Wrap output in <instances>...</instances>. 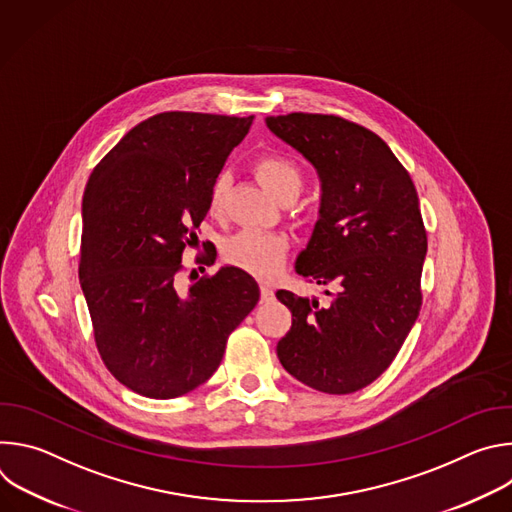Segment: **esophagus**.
I'll return each mask as SVG.
<instances>
[{
  "instance_id": "1",
  "label": "esophagus",
  "mask_w": 512,
  "mask_h": 512,
  "mask_svg": "<svg viewBox=\"0 0 512 512\" xmlns=\"http://www.w3.org/2000/svg\"><path fill=\"white\" fill-rule=\"evenodd\" d=\"M275 298V291L269 283H261V302H271Z\"/></svg>"
}]
</instances>
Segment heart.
Returning <instances> with one entry per match:
<instances>
[{
	"mask_svg": "<svg viewBox=\"0 0 512 512\" xmlns=\"http://www.w3.org/2000/svg\"><path fill=\"white\" fill-rule=\"evenodd\" d=\"M257 176L263 186L279 200L298 198L304 188L302 170L283 156H263L257 160ZM231 178L227 172H221L208 192V210L210 214H221L225 206V198L229 192ZM285 253V241L275 235H265L259 231H243L235 235L225 249V257L229 263L245 269L251 275L267 277L271 275Z\"/></svg>",
	"mask_w": 512,
	"mask_h": 512,
	"instance_id": "heart-1",
	"label": "heart"
}]
</instances>
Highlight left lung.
Returning <instances> with one entry per match:
<instances>
[{
	"label": "left lung",
	"instance_id": "1",
	"mask_svg": "<svg viewBox=\"0 0 512 512\" xmlns=\"http://www.w3.org/2000/svg\"><path fill=\"white\" fill-rule=\"evenodd\" d=\"M267 129L318 172V221L296 273L330 302L279 289L291 328L277 342L281 367L300 383L348 395L381 377L421 308L427 237L415 186L389 145L336 115L289 113L265 119Z\"/></svg>",
	"mask_w": 512,
	"mask_h": 512
}]
</instances>
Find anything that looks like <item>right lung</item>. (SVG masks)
Returning <instances> with one entry per match:
<instances>
[{
	"instance_id": "right-lung-1",
	"label": "right lung",
	"mask_w": 512,
	"mask_h": 512,
	"mask_svg": "<svg viewBox=\"0 0 512 512\" xmlns=\"http://www.w3.org/2000/svg\"><path fill=\"white\" fill-rule=\"evenodd\" d=\"M251 123L253 115H154L127 131L87 182L81 287L103 362L143 397L174 399L206 383L259 302L257 281L233 265L186 294L176 281L210 186Z\"/></svg>"
}]
</instances>
